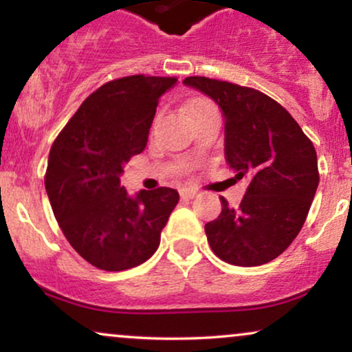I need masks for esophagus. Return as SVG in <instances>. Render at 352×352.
<instances>
[{
	"mask_svg": "<svg viewBox=\"0 0 352 352\" xmlns=\"http://www.w3.org/2000/svg\"><path fill=\"white\" fill-rule=\"evenodd\" d=\"M180 197H182V199H185V200H192V199H195V197H197V192H195V190H192V188H182L180 190Z\"/></svg>",
	"mask_w": 352,
	"mask_h": 352,
	"instance_id": "34e87169",
	"label": "esophagus"
}]
</instances>
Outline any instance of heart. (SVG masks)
Returning a JSON list of instances; mask_svg holds the SVG:
<instances>
[{"mask_svg": "<svg viewBox=\"0 0 352 352\" xmlns=\"http://www.w3.org/2000/svg\"><path fill=\"white\" fill-rule=\"evenodd\" d=\"M210 109H215V106H213L212 100H208L205 98H195V99L188 100L187 106H185V111H187V114L190 117L200 114V112L210 111Z\"/></svg>", "mask_w": 352, "mask_h": 352, "instance_id": "1", "label": "heart"}]
</instances>
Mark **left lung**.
<instances>
[{
	"label": "left lung",
	"instance_id": "1",
	"mask_svg": "<svg viewBox=\"0 0 352 352\" xmlns=\"http://www.w3.org/2000/svg\"><path fill=\"white\" fill-rule=\"evenodd\" d=\"M184 84L220 106L225 159L238 179H252L240 207L220 197L221 213L205 225L210 248L230 265L268 263L292 245L308 217L319 184L314 145L281 104L256 89L204 76Z\"/></svg>",
	"mask_w": 352,
	"mask_h": 352
}]
</instances>
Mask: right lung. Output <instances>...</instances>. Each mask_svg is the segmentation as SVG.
<instances>
[{"label":"right lung","mask_w":352,"mask_h":352,"mask_svg":"<svg viewBox=\"0 0 352 352\" xmlns=\"http://www.w3.org/2000/svg\"><path fill=\"white\" fill-rule=\"evenodd\" d=\"M177 78L109 80L80 104L56 137L44 177L59 228L87 263L104 272L134 268L155 253L179 192L129 197L124 164L145 148L157 104Z\"/></svg>","instance_id":"obj_1"}]
</instances>
